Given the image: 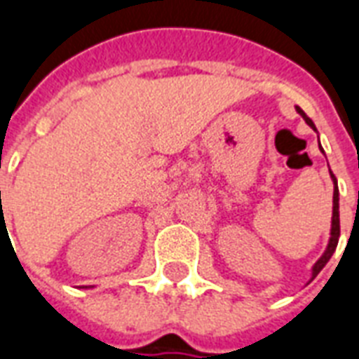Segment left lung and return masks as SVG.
Segmentation results:
<instances>
[{
	"label": "left lung",
	"instance_id": "obj_1",
	"mask_svg": "<svg viewBox=\"0 0 359 359\" xmlns=\"http://www.w3.org/2000/svg\"><path fill=\"white\" fill-rule=\"evenodd\" d=\"M298 109V113H300L302 117L306 118V123H308L311 128H316V125H313V121L309 117H306V113L300 109V107H296ZM329 172H331V179L332 182H334V192H332V221H331V238H329V244H327V250H325V254L319 259L316 262V265H313V269H311V278L317 277V273L323 269L325 265H327V262L331 259V256L334 254V250H337V244H339V236H340V215H339V187H337V179H334V175H332V171L329 169Z\"/></svg>",
	"mask_w": 359,
	"mask_h": 359
}]
</instances>
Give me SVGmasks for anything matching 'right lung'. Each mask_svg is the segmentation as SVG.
I'll return each instance as SVG.
<instances>
[{
	"label": "right lung",
	"mask_w": 359,
	"mask_h": 359,
	"mask_svg": "<svg viewBox=\"0 0 359 359\" xmlns=\"http://www.w3.org/2000/svg\"><path fill=\"white\" fill-rule=\"evenodd\" d=\"M0 194H1V192H0Z\"/></svg>",
	"instance_id": "1"
}]
</instances>
